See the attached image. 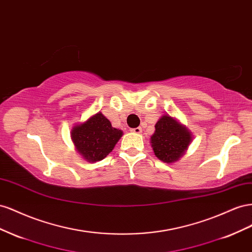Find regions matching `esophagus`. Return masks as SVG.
<instances>
[{"label":"esophagus","mask_w":252,"mask_h":252,"mask_svg":"<svg viewBox=\"0 0 252 252\" xmlns=\"http://www.w3.org/2000/svg\"><path fill=\"white\" fill-rule=\"evenodd\" d=\"M141 127L140 126H137V127H135V128H131V132H133V133H136V134H139V133H141Z\"/></svg>","instance_id":"34e87169"}]
</instances>
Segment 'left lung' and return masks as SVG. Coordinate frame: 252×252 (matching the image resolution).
Wrapping results in <instances>:
<instances>
[{
    "instance_id": "obj_1",
    "label": "left lung",
    "mask_w": 252,
    "mask_h": 252,
    "mask_svg": "<svg viewBox=\"0 0 252 252\" xmlns=\"http://www.w3.org/2000/svg\"><path fill=\"white\" fill-rule=\"evenodd\" d=\"M191 142V133L170 116L164 115L155 125L151 137L153 151L163 162L177 161Z\"/></svg>"
}]
</instances>
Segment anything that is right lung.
Instances as JSON below:
<instances>
[{"mask_svg":"<svg viewBox=\"0 0 252 252\" xmlns=\"http://www.w3.org/2000/svg\"><path fill=\"white\" fill-rule=\"evenodd\" d=\"M122 136V131L112 126L109 119L97 113L71 131V139L84 159L99 161L112 152Z\"/></svg>","mask_w":252,"mask_h":252,"instance_id":"1","label":"right lung"}]
</instances>
